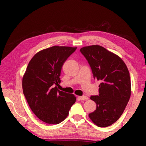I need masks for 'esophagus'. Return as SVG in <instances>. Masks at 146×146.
Listing matches in <instances>:
<instances>
[{
    "label": "esophagus",
    "mask_w": 146,
    "mask_h": 146,
    "mask_svg": "<svg viewBox=\"0 0 146 146\" xmlns=\"http://www.w3.org/2000/svg\"><path fill=\"white\" fill-rule=\"evenodd\" d=\"M80 100H88L89 98L88 97H86V96H82V97H78Z\"/></svg>",
    "instance_id": "obj_1"
}]
</instances>
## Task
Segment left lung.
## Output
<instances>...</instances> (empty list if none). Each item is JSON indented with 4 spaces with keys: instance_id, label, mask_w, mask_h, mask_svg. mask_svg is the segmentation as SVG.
<instances>
[{
    "instance_id": "8db88e82",
    "label": "left lung",
    "mask_w": 146,
    "mask_h": 146,
    "mask_svg": "<svg viewBox=\"0 0 146 146\" xmlns=\"http://www.w3.org/2000/svg\"><path fill=\"white\" fill-rule=\"evenodd\" d=\"M80 51L87 60L94 78L101 81L99 95L90 97L97 107L89 118L98 127H106L122 115L131 97L128 68L119 56L101 46H85Z\"/></svg>"
}]
</instances>
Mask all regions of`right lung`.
Segmentation results:
<instances>
[{
	"mask_svg": "<svg viewBox=\"0 0 146 146\" xmlns=\"http://www.w3.org/2000/svg\"><path fill=\"white\" fill-rule=\"evenodd\" d=\"M76 48L54 46L39 51L27 65L23 90L33 112L42 122L56 124L63 121L76 97L59 90L61 68Z\"/></svg>",
	"mask_w": 146,
	"mask_h": 146,
	"instance_id": "obj_1",
	"label": "right lung"
}]
</instances>
